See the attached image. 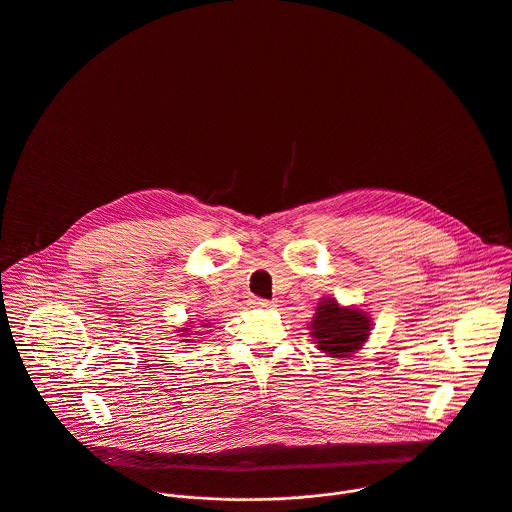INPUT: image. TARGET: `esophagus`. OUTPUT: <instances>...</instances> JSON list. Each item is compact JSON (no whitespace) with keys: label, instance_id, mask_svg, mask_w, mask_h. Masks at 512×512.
<instances>
[{"label":"esophagus","instance_id":"obj_1","mask_svg":"<svg viewBox=\"0 0 512 512\" xmlns=\"http://www.w3.org/2000/svg\"><path fill=\"white\" fill-rule=\"evenodd\" d=\"M251 304H253L255 308H263V310H271V308H275V304H273L271 300H263V298H253V300H251Z\"/></svg>","mask_w":512,"mask_h":512}]
</instances>
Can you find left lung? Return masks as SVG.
<instances>
[{
  "instance_id": "8db88e82",
  "label": "left lung",
  "mask_w": 512,
  "mask_h": 512,
  "mask_svg": "<svg viewBox=\"0 0 512 512\" xmlns=\"http://www.w3.org/2000/svg\"><path fill=\"white\" fill-rule=\"evenodd\" d=\"M310 336L326 357H351L369 340L373 320L359 306H341L332 296L318 302L310 322Z\"/></svg>"
}]
</instances>
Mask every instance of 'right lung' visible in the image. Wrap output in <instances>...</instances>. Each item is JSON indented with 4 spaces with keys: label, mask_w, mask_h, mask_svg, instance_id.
I'll list each match as a JSON object with an SVG mask.
<instances>
[{
    "label": "right lung",
    "mask_w": 512,
    "mask_h": 512,
    "mask_svg": "<svg viewBox=\"0 0 512 512\" xmlns=\"http://www.w3.org/2000/svg\"><path fill=\"white\" fill-rule=\"evenodd\" d=\"M192 328H194V322H192V318L182 326V328H178V330H174L176 332V336L180 338L178 341H186V343H194V340H190L192 336H200L202 332H192ZM200 328H210V324H200Z\"/></svg>",
    "instance_id": "obj_1"
}]
</instances>
